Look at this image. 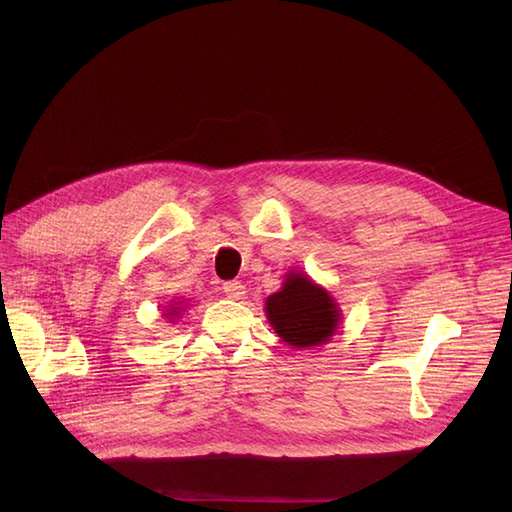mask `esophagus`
<instances>
[{"label": "esophagus", "mask_w": 512, "mask_h": 512, "mask_svg": "<svg viewBox=\"0 0 512 512\" xmlns=\"http://www.w3.org/2000/svg\"><path fill=\"white\" fill-rule=\"evenodd\" d=\"M222 290H224V294H226L228 299H243L245 297V286L241 282H237V280L226 282L222 286Z\"/></svg>", "instance_id": "esophagus-1"}]
</instances>
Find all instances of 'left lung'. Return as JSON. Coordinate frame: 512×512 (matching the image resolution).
I'll use <instances>...</instances> for the list:
<instances>
[{
	"mask_svg": "<svg viewBox=\"0 0 512 512\" xmlns=\"http://www.w3.org/2000/svg\"><path fill=\"white\" fill-rule=\"evenodd\" d=\"M267 318L286 344L307 348L329 342L339 324V312L327 290L303 273H290L284 288L267 299Z\"/></svg>",
	"mask_w": 512,
	"mask_h": 512,
	"instance_id": "8db88e82",
	"label": "left lung"
}]
</instances>
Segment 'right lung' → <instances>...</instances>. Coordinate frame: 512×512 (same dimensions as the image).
<instances>
[{
    "label": "right lung",
    "instance_id": "add662e5",
    "mask_svg": "<svg viewBox=\"0 0 512 512\" xmlns=\"http://www.w3.org/2000/svg\"><path fill=\"white\" fill-rule=\"evenodd\" d=\"M173 312H177V307H173ZM173 312H168V314H173ZM175 316V314H173Z\"/></svg>",
    "mask_w": 512,
    "mask_h": 512
}]
</instances>
